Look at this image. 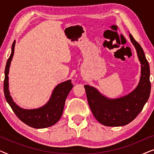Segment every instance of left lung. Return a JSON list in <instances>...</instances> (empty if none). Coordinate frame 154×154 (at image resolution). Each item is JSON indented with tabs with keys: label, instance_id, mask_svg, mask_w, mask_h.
<instances>
[{
	"label": "left lung",
	"instance_id": "obj_1",
	"mask_svg": "<svg viewBox=\"0 0 154 154\" xmlns=\"http://www.w3.org/2000/svg\"><path fill=\"white\" fill-rule=\"evenodd\" d=\"M130 38L142 64V75L136 89L123 97L109 100L100 94L93 87L88 85L84 86L88 104L94 116L100 123L106 126H123L133 121L142 111L150 95L149 62L141 45L131 34Z\"/></svg>",
	"mask_w": 154,
	"mask_h": 154
}]
</instances>
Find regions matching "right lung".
I'll list each match as a JSON object with an SVG mask.
<instances>
[{"label":"right lung","instance_id":"obj_1","mask_svg":"<svg viewBox=\"0 0 154 154\" xmlns=\"http://www.w3.org/2000/svg\"><path fill=\"white\" fill-rule=\"evenodd\" d=\"M14 45H15V41L12 43V52L6 63L5 69L3 88L6 100L18 119L27 125L33 128H45L53 125L62 116L65 100L73 86L71 83V81L69 80L59 84L54 88L49 102L41 108L26 110L19 107L12 101L8 90V73H9L10 62L14 54Z\"/></svg>","mask_w":154,"mask_h":154}]
</instances>
